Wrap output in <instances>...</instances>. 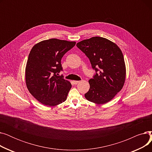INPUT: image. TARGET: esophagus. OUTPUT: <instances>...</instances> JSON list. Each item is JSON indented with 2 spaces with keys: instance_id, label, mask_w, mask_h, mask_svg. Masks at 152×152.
<instances>
[{
  "instance_id": "esophagus-1",
  "label": "esophagus",
  "mask_w": 152,
  "mask_h": 152,
  "mask_svg": "<svg viewBox=\"0 0 152 152\" xmlns=\"http://www.w3.org/2000/svg\"><path fill=\"white\" fill-rule=\"evenodd\" d=\"M79 83V81H73V83H74L75 85H76V84H77Z\"/></svg>"
}]
</instances>
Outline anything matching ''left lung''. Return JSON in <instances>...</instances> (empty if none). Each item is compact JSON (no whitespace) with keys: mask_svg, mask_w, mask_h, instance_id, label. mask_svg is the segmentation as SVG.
Masks as SVG:
<instances>
[{"mask_svg":"<svg viewBox=\"0 0 152 152\" xmlns=\"http://www.w3.org/2000/svg\"><path fill=\"white\" fill-rule=\"evenodd\" d=\"M76 46L90 60L95 71L85 97L103 104L112 99L123 88L126 77L123 55L116 44L107 39L93 37L77 43Z\"/></svg>","mask_w":152,"mask_h":152,"instance_id":"8db88e82","label":"left lung"}]
</instances>
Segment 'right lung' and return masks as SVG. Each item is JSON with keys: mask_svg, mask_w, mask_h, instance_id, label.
<instances>
[{"mask_svg": "<svg viewBox=\"0 0 152 152\" xmlns=\"http://www.w3.org/2000/svg\"><path fill=\"white\" fill-rule=\"evenodd\" d=\"M75 44L50 39L32 48L26 67V83L31 95L42 104L55 106L66 100L71 84L58 73L63 71L62 57Z\"/></svg>", "mask_w": 152, "mask_h": 152, "instance_id": "right-lung-1", "label": "right lung"}]
</instances>
